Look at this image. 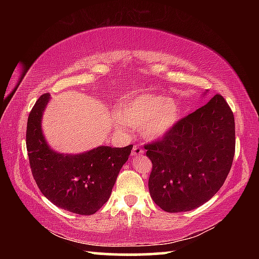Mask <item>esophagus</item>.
Masks as SVG:
<instances>
[{"mask_svg":"<svg viewBox=\"0 0 259 259\" xmlns=\"http://www.w3.org/2000/svg\"><path fill=\"white\" fill-rule=\"evenodd\" d=\"M131 154L134 156H142L144 154V150L143 148H140L139 146H134L133 151H131Z\"/></svg>","mask_w":259,"mask_h":259,"instance_id":"obj_1","label":"esophagus"}]
</instances>
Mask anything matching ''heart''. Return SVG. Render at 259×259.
I'll list each match as a JSON object with an SVG mask.
<instances>
[{"mask_svg":"<svg viewBox=\"0 0 259 259\" xmlns=\"http://www.w3.org/2000/svg\"><path fill=\"white\" fill-rule=\"evenodd\" d=\"M179 120V107L168 96L144 93L122 100L115 108L114 124L139 128L146 139H159L171 130Z\"/></svg>","mask_w":259,"mask_h":259,"instance_id":"heart-1","label":"heart"}]
</instances>
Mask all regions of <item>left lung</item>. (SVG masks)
Returning a JSON list of instances; mask_svg holds the SVG:
<instances>
[{
    "mask_svg": "<svg viewBox=\"0 0 259 259\" xmlns=\"http://www.w3.org/2000/svg\"><path fill=\"white\" fill-rule=\"evenodd\" d=\"M152 161L148 188L166 212L190 211L207 202L229 175L235 152L234 115L221 95L145 145Z\"/></svg>",
    "mask_w": 259,
    "mask_h": 259,
    "instance_id": "left-lung-1",
    "label": "left lung"
}]
</instances>
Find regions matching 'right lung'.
<instances>
[{
    "label": "right lung",
    "mask_w": 259,
    "mask_h": 259,
    "mask_svg": "<svg viewBox=\"0 0 259 259\" xmlns=\"http://www.w3.org/2000/svg\"><path fill=\"white\" fill-rule=\"evenodd\" d=\"M49 99V94L42 95L27 121L26 146L33 177L42 194L57 207L78 214H93L111 196L133 145L98 146L75 155L51 150L41 129Z\"/></svg>",
    "instance_id": "add662e5"
}]
</instances>
